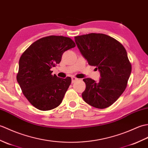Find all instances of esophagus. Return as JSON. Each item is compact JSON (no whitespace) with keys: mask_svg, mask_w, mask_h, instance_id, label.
Instances as JSON below:
<instances>
[{"mask_svg":"<svg viewBox=\"0 0 148 148\" xmlns=\"http://www.w3.org/2000/svg\"><path fill=\"white\" fill-rule=\"evenodd\" d=\"M78 79L77 78H76V77H71V82H72V83H74V82H76L77 80H78Z\"/></svg>","mask_w":148,"mask_h":148,"instance_id":"esophagus-1","label":"esophagus"}]
</instances>
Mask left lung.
I'll return each mask as SVG.
<instances>
[{"instance_id":"obj_1","label":"left lung","mask_w":148,"mask_h":148,"mask_svg":"<svg viewBox=\"0 0 148 148\" xmlns=\"http://www.w3.org/2000/svg\"><path fill=\"white\" fill-rule=\"evenodd\" d=\"M75 40L88 63L96 66L101 74L98 82L89 78L83 80L86 84L83 99L99 109L110 106L125 90L132 71L125 49L116 39L103 34L77 36Z\"/></svg>"}]
</instances>
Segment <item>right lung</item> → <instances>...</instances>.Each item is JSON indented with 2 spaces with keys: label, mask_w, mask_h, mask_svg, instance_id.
<instances>
[{
  "label": "right lung",
  "mask_w": 148,
  "mask_h": 148,
  "mask_svg": "<svg viewBox=\"0 0 148 148\" xmlns=\"http://www.w3.org/2000/svg\"><path fill=\"white\" fill-rule=\"evenodd\" d=\"M75 47L70 38L51 35L34 42L21 56L16 78L23 94L37 109L51 110L61 103L71 78L52 75L51 68L60 63L66 51Z\"/></svg>",
  "instance_id": "1"
}]
</instances>
